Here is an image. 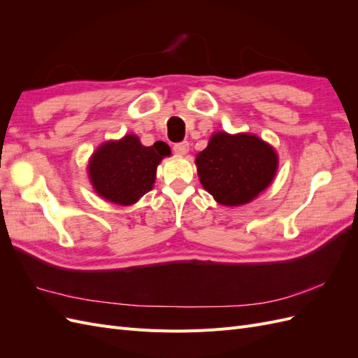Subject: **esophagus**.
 Wrapping results in <instances>:
<instances>
[{"instance_id":"1","label":"esophagus","mask_w":358,"mask_h":358,"mask_svg":"<svg viewBox=\"0 0 358 358\" xmlns=\"http://www.w3.org/2000/svg\"><path fill=\"white\" fill-rule=\"evenodd\" d=\"M173 150H175L178 155H187L188 150H189V143L188 142H179V143L173 146Z\"/></svg>"}]
</instances>
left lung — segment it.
<instances>
[{
  "instance_id": "8db88e82",
  "label": "left lung",
  "mask_w": 358,
  "mask_h": 358,
  "mask_svg": "<svg viewBox=\"0 0 358 358\" xmlns=\"http://www.w3.org/2000/svg\"><path fill=\"white\" fill-rule=\"evenodd\" d=\"M203 188L222 206L252 201L272 183L278 154L254 134L215 133L196 158Z\"/></svg>"
}]
</instances>
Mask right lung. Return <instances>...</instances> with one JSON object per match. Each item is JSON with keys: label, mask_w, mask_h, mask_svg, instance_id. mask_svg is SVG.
<instances>
[{"label": "right lung", "mask_w": 358, "mask_h": 358, "mask_svg": "<svg viewBox=\"0 0 358 358\" xmlns=\"http://www.w3.org/2000/svg\"><path fill=\"white\" fill-rule=\"evenodd\" d=\"M171 150L164 142L143 146L134 134L103 143L92 154L88 176L95 192L115 204L129 206L152 189L157 167Z\"/></svg>", "instance_id": "right-lung-1"}]
</instances>
